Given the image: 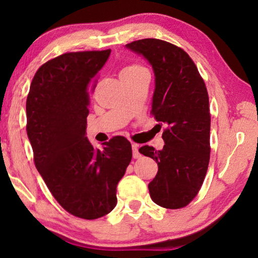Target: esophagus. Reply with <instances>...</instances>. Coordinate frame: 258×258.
Returning <instances> with one entry per match:
<instances>
[{
	"mask_svg": "<svg viewBox=\"0 0 258 258\" xmlns=\"http://www.w3.org/2000/svg\"><path fill=\"white\" fill-rule=\"evenodd\" d=\"M132 147H133V157H134V159L141 158L142 155H141V153H139V151H138V145L135 144V143H133Z\"/></svg>",
	"mask_w": 258,
	"mask_h": 258,
	"instance_id": "34e87169",
	"label": "esophagus"
}]
</instances>
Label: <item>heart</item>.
Instances as JSON below:
<instances>
[{
	"mask_svg": "<svg viewBox=\"0 0 258 258\" xmlns=\"http://www.w3.org/2000/svg\"><path fill=\"white\" fill-rule=\"evenodd\" d=\"M143 67L136 65V64H133V65H128L125 66L123 70L121 71V73H128V72H134V71H138V70H142Z\"/></svg>",
	"mask_w": 258,
	"mask_h": 258,
	"instance_id": "b5f03b06",
	"label": "heart"
}]
</instances>
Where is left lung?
<instances>
[{
    "instance_id": "obj_1",
    "label": "left lung",
    "mask_w": 258,
    "mask_h": 258,
    "mask_svg": "<svg viewBox=\"0 0 258 258\" xmlns=\"http://www.w3.org/2000/svg\"><path fill=\"white\" fill-rule=\"evenodd\" d=\"M125 46L142 54L153 69L151 113L168 125L162 134V150L149 145L139 149L158 163V174L149 184L151 199L163 208H183L200 191L209 164L210 113L206 84L188 54L169 42L143 39Z\"/></svg>"
}]
</instances>
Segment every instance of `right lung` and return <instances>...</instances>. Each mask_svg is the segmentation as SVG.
Segmentation results:
<instances>
[{"mask_svg":"<svg viewBox=\"0 0 258 258\" xmlns=\"http://www.w3.org/2000/svg\"><path fill=\"white\" fill-rule=\"evenodd\" d=\"M111 50L67 52L42 65L26 100L27 136L34 163L66 212L96 219L116 206V186L133 158L116 136L94 149L86 136L92 82Z\"/></svg>","mask_w":258,"mask_h":258,"instance_id":"add662e5","label":"right lung"}]
</instances>
